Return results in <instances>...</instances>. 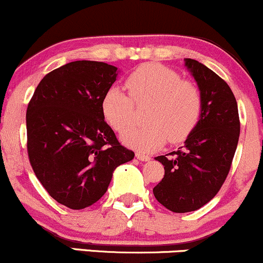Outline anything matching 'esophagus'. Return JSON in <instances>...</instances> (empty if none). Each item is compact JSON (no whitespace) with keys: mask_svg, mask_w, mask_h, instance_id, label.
Here are the masks:
<instances>
[{"mask_svg":"<svg viewBox=\"0 0 263 263\" xmlns=\"http://www.w3.org/2000/svg\"><path fill=\"white\" fill-rule=\"evenodd\" d=\"M137 159H139L140 161H149L150 160V156L143 154V153H137Z\"/></svg>","mask_w":263,"mask_h":263,"instance_id":"34e87169","label":"esophagus"}]
</instances>
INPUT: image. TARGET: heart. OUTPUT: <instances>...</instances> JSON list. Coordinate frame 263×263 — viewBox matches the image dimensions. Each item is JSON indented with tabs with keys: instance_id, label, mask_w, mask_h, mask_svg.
Instances as JSON below:
<instances>
[{
	"instance_id": "1",
	"label": "heart",
	"mask_w": 263,
	"mask_h": 263,
	"mask_svg": "<svg viewBox=\"0 0 263 263\" xmlns=\"http://www.w3.org/2000/svg\"><path fill=\"white\" fill-rule=\"evenodd\" d=\"M126 88L111 87L102 100V113L109 125L123 132L134 121V102H150L145 126L122 134L125 145L140 152H153L169 139L180 143L190 135L201 116V93L195 84L161 64H143L126 78Z\"/></svg>"
}]
</instances>
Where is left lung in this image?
<instances>
[{
    "instance_id": "8db88e82",
    "label": "left lung",
    "mask_w": 263,
    "mask_h": 263,
    "mask_svg": "<svg viewBox=\"0 0 263 263\" xmlns=\"http://www.w3.org/2000/svg\"><path fill=\"white\" fill-rule=\"evenodd\" d=\"M184 61L201 93L202 108L184 146L155 158L164 165L165 175L153 193L173 212L195 211L219 193L240 137L237 102L226 82L202 63Z\"/></svg>"
}]
</instances>
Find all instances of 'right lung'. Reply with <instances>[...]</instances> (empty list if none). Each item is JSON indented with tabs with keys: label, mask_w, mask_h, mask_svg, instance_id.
<instances>
[{
	"label": "right lung",
	"mask_w": 263,
	"mask_h": 263,
	"mask_svg": "<svg viewBox=\"0 0 263 263\" xmlns=\"http://www.w3.org/2000/svg\"><path fill=\"white\" fill-rule=\"evenodd\" d=\"M118 73L103 62H70L44 77L28 104L32 169L47 193L73 210L98 201L114 170L134 159L102 113L103 97Z\"/></svg>",
	"instance_id": "obj_1"
}]
</instances>
